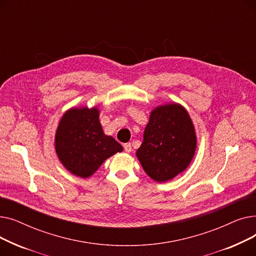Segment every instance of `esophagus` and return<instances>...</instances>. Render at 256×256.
I'll return each mask as SVG.
<instances>
[{"label":"esophagus","instance_id":"obj_1","mask_svg":"<svg viewBox=\"0 0 256 256\" xmlns=\"http://www.w3.org/2000/svg\"><path fill=\"white\" fill-rule=\"evenodd\" d=\"M124 150H126V152H132V144H130V143H126V144L124 145Z\"/></svg>","mask_w":256,"mask_h":256}]
</instances>
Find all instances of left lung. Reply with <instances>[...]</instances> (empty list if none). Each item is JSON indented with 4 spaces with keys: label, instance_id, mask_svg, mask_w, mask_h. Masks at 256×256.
I'll return each instance as SVG.
<instances>
[{
    "label": "left lung",
    "instance_id": "8db88e82",
    "mask_svg": "<svg viewBox=\"0 0 256 256\" xmlns=\"http://www.w3.org/2000/svg\"><path fill=\"white\" fill-rule=\"evenodd\" d=\"M197 147L193 121L184 108L171 102L152 111L136 156L147 176L165 182L190 165Z\"/></svg>",
    "mask_w": 256,
    "mask_h": 256
}]
</instances>
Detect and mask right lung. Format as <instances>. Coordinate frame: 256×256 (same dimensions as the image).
<instances>
[{
	"instance_id": "add662e5",
	"label": "right lung",
	"mask_w": 256,
	"mask_h": 256,
	"mask_svg": "<svg viewBox=\"0 0 256 256\" xmlns=\"http://www.w3.org/2000/svg\"><path fill=\"white\" fill-rule=\"evenodd\" d=\"M55 150L66 170L87 178L106 158L124 150L112 136H106L100 122L98 106L70 108L60 119Z\"/></svg>"
}]
</instances>
